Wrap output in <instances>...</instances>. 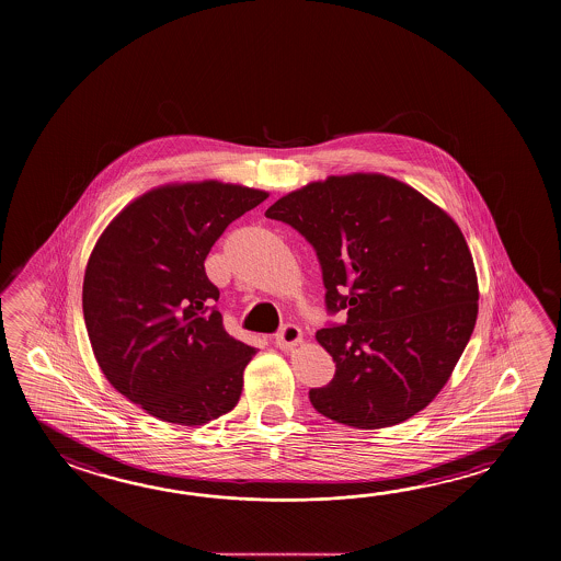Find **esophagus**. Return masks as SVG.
<instances>
[{"label":"esophagus","instance_id":"34e87169","mask_svg":"<svg viewBox=\"0 0 561 561\" xmlns=\"http://www.w3.org/2000/svg\"><path fill=\"white\" fill-rule=\"evenodd\" d=\"M300 343H302V331L298 329L297 324H285L280 329V333L276 334V346H280V348H293Z\"/></svg>","mask_w":561,"mask_h":561}]
</instances>
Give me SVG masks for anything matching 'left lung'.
<instances>
[{"label": "left lung", "mask_w": 561, "mask_h": 561, "mask_svg": "<svg viewBox=\"0 0 561 561\" xmlns=\"http://www.w3.org/2000/svg\"><path fill=\"white\" fill-rule=\"evenodd\" d=\"M266 218L309 240L329 312L346 321L317 333L333 381L312 407L355 430L413 417L449 381L476 329L473 256L454 218L405 182L355 172L278 198Z\"/></svg>", "instance_id": "left-lung-1"}]
</instances>
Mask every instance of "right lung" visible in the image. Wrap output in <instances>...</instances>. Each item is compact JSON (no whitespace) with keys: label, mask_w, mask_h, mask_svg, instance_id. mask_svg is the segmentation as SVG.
Here are the masks:
<instances>
[{"label":"right lung","mask_w":561,"mask_h":561,"mask_svg":"<svg viewBox=\"0 0 561 561\" xmlns=\"http://www.w3.org/2000/svg\"><path fill=\"white\" fill-rule=\"evenodd\" d=\"M266 198L218 180L158 186L95 242L82 288L88 336L110 385L148 415L196 427L239 403L256 348L225 331L204 261Z\"/></svg>","instance_id":"obj_1"}]
</instances>
